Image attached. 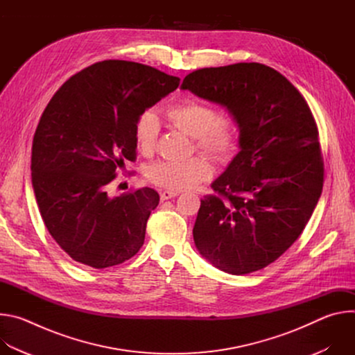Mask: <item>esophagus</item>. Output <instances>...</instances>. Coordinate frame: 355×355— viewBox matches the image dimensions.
Here are the masks:
<instances>
[{
  "label": "esophagus",
  "mask_w": 355,
  "mask_h": 355,
  "mask_svg": "<svg viewBox=\"0 0 355 355\" xmlns=\"http://www.w3.org/2000/svg\"><path fill=\"white\" fill-rule=\"evenodd\" d=\"M177 195H180L178 191H163V192H160V199L162 200H167V199H171V198H174Z\"/></svg>",
  "instance_id": "obj_1"
}]
</instances>
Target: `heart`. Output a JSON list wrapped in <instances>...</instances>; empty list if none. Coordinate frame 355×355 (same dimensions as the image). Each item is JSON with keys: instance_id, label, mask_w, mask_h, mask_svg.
<instances>
[{"instance_id": "obj_1", "label": "heart", "mask_w": 355, "mask_h": 355, "mask_svg": "<svg viewBox=\"0 0 355 355\" xmlns=\"http://www.w3.org/2000/svg\"><path fill=\"white\" fill-rule=\"evenodd\" d=\"M168 121L174 128L195 139L198 148L208 151L220 162L230 160L239 146L236 123L226 116H218L216 111L204 103L193 99L180 101L167 111ZM160 132L159 116L153 111L141 112L135 123V143L141 155H151ZM211 163L202 156L177 162H159L147 171V178L166 189H189L209 178Z\"/></svg>"}]
</instances>
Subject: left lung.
Returning a JSON list of instances; mask_svg holds the SVG:
<instances>
[{
    "mask_svg": "<svg viewBox=\"0 0 355 355\" xmlns=\"http://www.w3.org/2000/svg\"><path fill=\"white\" fill-rule=\"evenodd\" d=\"M181 89L225 107L239 153L211 184L223 198L200 199L193 225L199 254L233 275L259 271L293 244L323 187L319 133L300 92L260 63L200 69Z\"/></svg>",
    "mask_w": 355,
    "mask_h": 355,
    "instance_id": "obj_1",
    "label": "left lung"
}]
</instances>
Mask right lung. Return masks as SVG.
Returning <instances> with one entry per match:
<instances>
[{
    "label": "right lung",
    "instance_id": "1",
    "mask_svg": "<svg viewBox=\"0 0 355 355\" xmlns=\"http://www.w3.org/2000/svg\"><path fill=\"white\" fill-rule=\"evenodd\" d=\"M178 85V77L150 66L105 60L50 99L33 136L32 187L49 233L74 261L108 268L143 245L159 193L144 187L111 198L107 185L136 159L137 116Z\"/></svg>",
    "mask_w": 355,
    "mask_h": 355
}]
</instances>
